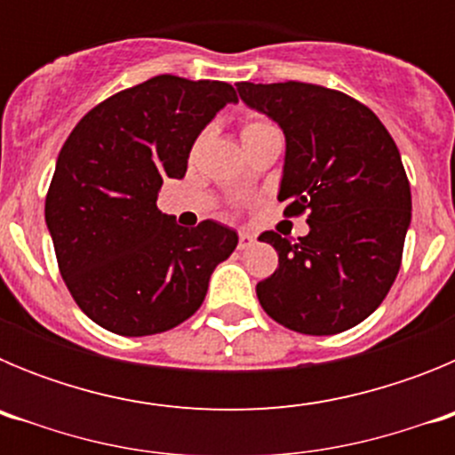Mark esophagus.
<instances>
[{
    "mask_svg": "<svg viewBox=\"0 0 455 455\" xmlns=\"http://www.w3.org/2000/svg\"><path fill=\"white\" fill-rule=\"evenodd\" d=\"M252 243H255V236L251 232H239V251H246Z\"/></svg>",
    "mask_w": 455,
    "mask_h": 455,
    "instance_id": "1",
    "label": "esophagus"
}]
</instances>
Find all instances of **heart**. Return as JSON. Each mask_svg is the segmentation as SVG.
<instances>
[{
	"label": "heart",
	"instance_id": "1",
	"mask_svg": "<svg viewBox=\"0 0 455 455\" xmlns=\"http://www.w3.org/2000/svg\"><path fill=\"white\" fill-rule=\"evenodd\" d=\"M267 127H273V124L267 123V120H262V118H252V120H248L246 124H243V130H241V136L251 134V132L267 130Z\"/></svg>",
	"mask_w": 455,
	"mask_h": 455
}]
</instances>
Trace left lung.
Instances as JSON below:
<instances>
[{"mask_svg":"<svg viewBox=\"0 0 455 455\" xmlns=\"http://www.w3.org/2000/svg\"><path fill=\"white\" fill-rule=\"evenodd\" d=\"M236 91L284 134V214L309 212L296 243L259 235L277 251V271L257 283V299L289 331H348L383 303L401 267L412 198L399 148L371 108L339 91L303 82Z\"/></svg>","mask_w":455,"mask_h":455,"instance_id":"1","label":"left lung"}]
</instances>
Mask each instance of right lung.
Returning a JSON list of instances; mask_svg holds the SVG:
<instances>
[{"label":"right lung","mask_w":455,"mask_h":455,"mask_svg":"<svg viewBox=\"0 0 455 455\" xmlns=\"http://www.w3.org/2000/svg\"><path fill=\"white\" fill-rule=\"evenodd\" d=\"M236 92L225 82L159 75L91 108L56 159L45 223L84 315L116 335L171 331L203 305L209 277L236 248L216 220L182 228L156 209L164 180Z\"/></svg>","instance_id":"add662e5"}]
</instances>
